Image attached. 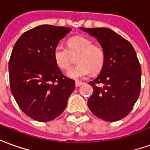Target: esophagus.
Listing matches in <instances>:
<instances>
[{"label":"esophagus","mask_w":150,"mask_h":150,"mask_svg":"<svg viewBox=\"0 0 150 150\" xmlns=\"http://www.w3.org/2000/svg\"><path fill=\"white\" fill-rule=\"evenodd\" d=\"M82 82H79V81H76V82H75V86H76V87H79V86L82 85Z\"/></svg>","instance_id":"34e87169"}]
</instances>
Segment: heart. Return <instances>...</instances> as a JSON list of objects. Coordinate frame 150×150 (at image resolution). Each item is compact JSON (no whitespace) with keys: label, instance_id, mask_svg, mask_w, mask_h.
I'll use <instances>...</instances> for the list:
<instances>
[{"label":"heart","instance_id":"1","mask_svg":"<svg viewBox=\"0 0 150 150\" xmlns=\"http://www.w3.org/2000/svg\"><path fill=\"white\" fill-rule=\"evenodd\" d=\"M77 66L71 67L67 73L69 78L79 79L85 78L92 72L96 74L101 71L105 61L104 50L83 36H74L67 40V48L62 45L55 46L53 52V60L58 68L68 70L73 57H76Z\"/></svg>","mask_w":150,"mask_h":150}]
</instances>
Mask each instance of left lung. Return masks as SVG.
I'll use <instances>...</instances> for the list:
<instances>
[{"mask_svg": "<svg viewBox=\"0 0 150 150\" xmlns=\"http://www.w3.org/2000/svg\"><path fill=\"white\" fill-rule=\"evenodd\" d=\"M80 29L97 38L105 53L100 75L88 82L93 93L88 106L93 115L108 122L123 119L141 93V69L136 51L129 41L109 28Z\"/></svg>", "mask_w": 150, "mask_h": 150, "instance_id": "obj_1", "label": "left lung"}]
</instances>
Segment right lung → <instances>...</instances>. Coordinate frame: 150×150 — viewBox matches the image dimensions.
Returning a JSON list of instances; mask_svg holds the SVG:
<instances>
[{"label":"right lung","mask_w":150,"mask_h":150,"mask_svg":"<svg viewBox=\"0 0 150 150\" xmlns=\"http://www.w3.org/2000/svg\"><path fill=\"white\" fill-rule=\"evenodd\" d=\"M71 29L40 25L24 32L9 62L10 90L24 114L39 122L56 119L64 111L75 88L53 60V52Z\"/></svg>","instance_id":"add662e5"}]
</instances>
